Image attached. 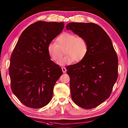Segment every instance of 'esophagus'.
<instances>
[{"label":"esophagus","mask_w":128,"mask_h":128,"mask_svg":"<svg viewBox=\"0 0 128 128\" xmlns=\"http://www.w3.org/2000/svg\"><path fill=\"white\" fill-rule=\"evenodd\" d=\"M62 72H63L64 73L66 72V68L64 67H62Z\"/></svg>","instance_id":"obj_1"}]
</instances>
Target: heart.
Wrapping results in <instances>:
<instances>
[{"label": "heart", "instance_id": "1", "mask_svg": "<svg viewBox=\"0 0 128 128\" xmlns=\"http://www.w3.org/2000/svg\"><path fill=\"white\" fill-rule=\"evenodd\" d=\"M64 50L66 56L61 60ZM88 51V43L82 37L76 36L75 34L64 32L56 40V43L51 42L47 47V52L51 59L58 62V64L63 66L74 62H78L85 58Z\"/></svg>", "mask_w": 128, "mask_h": 128}]
</instances>
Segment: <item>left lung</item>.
<instances>
[{
  "label": "left lung",
  "instance_id": "1",
  "mask_svg": "<svg viewBox=\"0 0 128 128\" xmlns=\"http://www.w3.org/2000/svg\"><path fill=\"white\" fill-rule=\"evenodd\" d=\"M66 28L88 43L85 58L66 67L72 100L84 109L95 108L109 98L117 80V55L110 37L98 25L70 22Z\"/></svg>",
  "mask_w": 128,
  "mask_h": 128
}]
</instances>
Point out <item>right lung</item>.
<instances>
[{
  "mask_svg": "<svg viewBox=\"0 0 128 128\" xmlns=\"http://www.w3.org/2000/svg\"><path fill=\"white\" fill-rule=\"evenodd\" d=\"M64 26L63 22L37 21L19 37L9 72L13 94L27 107L42 108L52 98L54 86L62 72L50 60L47 47Z\"/></svg>",
  "mask_w": 128,
  "mask_h": 128,
  "instance_id": "add662e5",
  "label": "right lung"
}]
</instances>
